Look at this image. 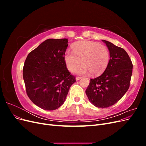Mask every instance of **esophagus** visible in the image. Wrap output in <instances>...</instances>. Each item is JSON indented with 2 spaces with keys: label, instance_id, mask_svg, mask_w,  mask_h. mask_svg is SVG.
<instances>
[{
  "label": "esophagus",
  "instance_id": "1",
  "mask_svg": "<svg viewBox=\"0 0 146 146\" xmlns=\"http://www.w3.org/2000/svg\"><path fill=\"white\" fill-rule=\"evenodd\" d=\"M82 77H76V80H80V79H81Z\"/></svg>",
  "mask_w": 146,
  "mask_h": 146
}]
</instances>
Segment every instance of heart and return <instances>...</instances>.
Instances as JSON below:
<instances>
[{"label":"heart","mask_w":146,"mask_h":146,"mask_svg":"<svg viewBox=\"0 0 146 146\" xmlns=\"http://www.w3.org/2000/svg\"><path fill=\"white\" fill-rule=\"evenodd\" d=\"M72 52L67 51L64 58L70 71H74L82 64V68L77 70L79 74L90 72L92 76L102 74L107 68L110 54L108 48L96 42L82 41L72 46Z\"/></svg>","instance_id":"heart-1"}]
</instances>
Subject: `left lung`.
Listing matches in <instances>:
<instances>
[{
  "label": "left lung",
  "instance_id": "obj_1",
  "mask_svg": "<svg viewBox=\"0 0 146 146\" xmlns=\"http://www.w3.org/2000/svg\"><path fill=\"white\" fill-rule=\"evenodd\" d=\"M110 50L107 68L101 76L90 79L86 90L90 101L96 107L107 108L115 104L129 90L133 64L123 48L103 40Z\"/></svg>",
  "mask_w": 146,
  "mask_h": 146
}]
</instances>
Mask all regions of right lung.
Instances as JSON below:
<instances>
[{"label":"right lung","mask_w":146,"mask_h":146,"mask_svg":"<svg viewBox=\"0 0 146 146\" xmlns=\"http://www.w3.org/2000/svg\"><path fill=\"white\" fill-rule=\"evenodd\" d=\"M68 39H48L31 51L23 67L29 99L45 110H55L64 102L76 77L66 67L64 56Z\"/></svg>","instance_id":"right-lung-1"}]
</instances>
